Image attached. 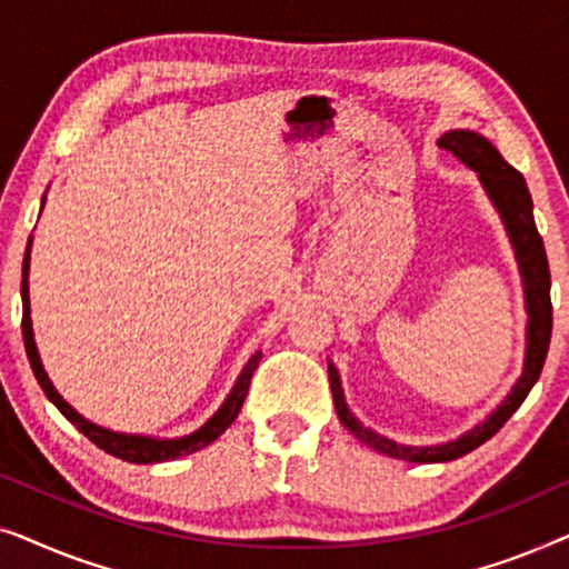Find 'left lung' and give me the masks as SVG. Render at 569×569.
Listing matches in <instances>:
<instances>
[{"mask_svg": "<svg viewBox=\"0 0 569 569\" xmlns=\"http://www.w3.org/2000/svg\"><path fill=\"white\" fill-rule=\"evenodd\" d=\"M438 144L479 176L487 197L492 199L495 209L502 217L512 248H516L520 277H523L526 310H528L526 360H523V372H520L518 383L512 386V391L505 396V401L485 419V422L477 425L469 432H463L461 438L440 442V446H425V448L401 446V442L388 440L383 435L372 432L370 427H365L360 419L349 411L345 401V391H341L339 372L329 362V383L333 393V407H337L341 425H345L357 440H362L365 446L376 448L378 453L401 458V461H415V463L453 461V458L471 453L473 448H479L481 442L492 438V435L500 430L512 415H516V409L526 401L528 391H531L536 380H539L543 360H547V352H549V339H551L549 263H547V251H543V240L539 236V230H536L533 201H531V193H528L523 176H520L512 166H508L502 154L495 150V144L481 134H477V131L450 129L438 139Z\"/></svg>", "mask_w": 569, "mask_h": 569, "instance_id": "left-lung-1", "label": "left lung"}]
</instances>
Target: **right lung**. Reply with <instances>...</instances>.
<instances>
[{
	"label": "right lung",
	"instance_id": "obj_1",
	"mask_svg": "<svg viewBox=\"0 0 569 569\" xmlns=\"http://www.w3.org/2000/svg\"><path fill=\"white\" fill-rule=\"evenodd\" d=\"M28 261H30V248L26 251V261H22V287H20V292H22V341H26V352H28L30 368H33L36 380H38V383H41L43 393L49 396V401L53 403V407H57L61 415H64L69 422H72L77 430L84 435V438L96 442L100 450H106V453H111V456L121 458V461H129V463L173 461V458L197 453V450L207 448L209 442H214L224 430H228L232 422H236L238 411H240V407H243V401H246L248 386H251L253 372H256V368H259V362H261V352H256L251 360L246 362V368L238 376L230 396H228V399H224L222 407L214 411L212 419H207V422L201 425L197 432L186 435V438H173V440L142 438V435L111 432V430H106V427H98V425L88 422V419H84L80 411H74L57 393V388H53L49 376H46V370H43V365H41V357H38L36 339H33V323H30V295H28V269H30V263Z\"/></svg>",
	"mask_w": 569,
	"mask_h": 569
}]
</instances>
